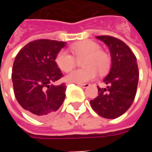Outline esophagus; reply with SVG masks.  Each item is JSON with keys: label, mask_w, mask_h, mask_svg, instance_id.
<instances>
[{"label": "esophagus", "mask_w": 152, "mask_h": 152, "mask_svg": "<svg viewBox=\"0 0 152 152\" xmlns=\"http://www.w3.org/2000/svg\"><path fill=\"white\" fill-rule=\"evenodd\" d=\"M77 85L80 86V87H82V88H88L89 86V84H88V83H86V84H77Z\"/></svg>", "instance_id": "1"}]
</instances>
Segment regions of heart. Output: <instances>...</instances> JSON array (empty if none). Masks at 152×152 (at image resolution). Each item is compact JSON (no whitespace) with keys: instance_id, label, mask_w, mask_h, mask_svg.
Wrapping results in <instances>:
<instances>
[{"instance_id":"obj_1","label":"heart","mask_w":152,"mask_h":152,"mask_svg":"<svg viewBox=\"0 0 152 152\" xmlns=\"http://www.w3.org/2000/svg\"><path fill=\"white\" fill-rule=\"evenodd\" d=\"M100 49L99 44L90 40H82L71 45L70 50L76 58L85 56L82 61L85 68L72 71L66 75V80L83 84L94 79L98 76V70L100 73H105L111 66V58ZM74 56L66 50H60L55 56V63L62 71L69 72L76 65Z\"/></svg>"}]
</instances>
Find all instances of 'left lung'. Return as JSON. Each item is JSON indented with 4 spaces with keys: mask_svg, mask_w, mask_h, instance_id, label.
<instances>
[{
    "mask_svg": "<svg viewBox=\"0 0 152 152\" xmlns=\"http://www.w3.org/2000/svg\"><path fill=\"white\" fill-rule=\"evenodd\" d=\"M108 46L112 67L103 81L107 88L99 89V96L90 101L93 110L102 117L115 119L132 105L137 92L138 67L136 57L126 44L111 36L96 37Z\"/></svg>",
    "mask_w": 152,
    "mask_h": 152,
    "instance_id": "1",
    "label": "left lung"
}]
</instances>
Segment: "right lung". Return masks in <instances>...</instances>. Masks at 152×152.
Listing matches in <instances>:
<instances>
[{
    "instance_id": "obj_1",
    "label": "right lung",
    "mask_w": 152,
    "mask_h": 152,
    "mask_svg": "<svg viewBox=\"0 0 152 152\" xmlns=\"http://www.w3.org/2000/svg\"><path fill=\"white\" fill-rule=\"evenodd\" d=\"M65 44L48 39L33 40L15 57L12 69L15 98L33 117H47L56 112L65 99V84H53L63 76L55 56Z\"/></svg>"
}]
</instances>
